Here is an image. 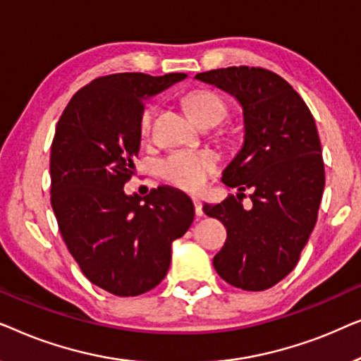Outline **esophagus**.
Segmentation results:
<instances>
[{
    "label": "esophagus",
    "mask_w": 361,
    "mask_h": 361,
    "mask_svg": "<svg viewBox=\"0 0 361 361\" xmlns=\"http://www.w3.org/2000/svg\"><path fill=\"white\" fill-rule=\"evenodd\" d=\"M194 207H195V215L204 216V209H202V202L199 199H194Z\"/></svg>",
    "instance_id": "esophagus-1"
}]
</instances>
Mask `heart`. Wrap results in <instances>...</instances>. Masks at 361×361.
Returning a JSON list of instances; mask_svg holds the SVG:
<instances>
[{
	"instance_id": "obj_1",
	"label": "heart",
	"mask_w": 361,
	"mask_h": 361,
	"mask_svg": "<svg viewBox=\"0 0 361 361\" xmlns=\"http://www.w3.org/2000/svg\"><path fill=\"white\" fill-rule=\"evenodd\" d=\"M185 106L197 121L202 123L209 118L221 120L226 115V105L215 92L194 90L187 93ZM154 118V108L146 106L140 116V135L146 137L149 135ZM219 169V156L214 151H192L179 149L172 151L157 164V172L166 182L177 189L187 192H199L204 189L210 176Z\"/></svg>"
}]
</instances>
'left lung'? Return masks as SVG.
<instances>
[{
	"instance_id": "1",
	"label": "left lung",
	"mask_w": 361,
	"mask_h": 361,
	"mask_svg": "<svg viewBox=\"0 0 361 361\" xmlns=\"http://www.w3.org/2000/svg\"><path fill=\"white\" fill-rule=\"evenodd\" d=\"M195 78L233 95L245 121L243 146L221 176L238 194L204 205L226 228L214 266L235 288L269 289L295 268L317 221L325 185L317 126L299 93L266 68L226 67ZM245 190L254 192L250 211L235 200Z\"/></svg>"
}]
</instances>
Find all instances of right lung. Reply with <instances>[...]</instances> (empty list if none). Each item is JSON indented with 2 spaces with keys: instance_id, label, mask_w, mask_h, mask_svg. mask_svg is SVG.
<instances>
[{
  "instance_id": "add662e5",
  "label": "right lung",
  "mask_w": 361,
  "mask_h": 361,
  "mask_svg": "<svg viewBox=\"0 0 361 361\" xmlns=\"http://www.w3.org/2000/svg\"><path fill=\"white\" fill-rule=\"evenodd\" d=\"M185 73L126 72L98 77L71 98L51 147V204L68 251L85 278L120 298L164 279L172 241L194 221L184 192L157 187L126 195L140 152L146 98Z\"/></svg>"
}]
</instances>
